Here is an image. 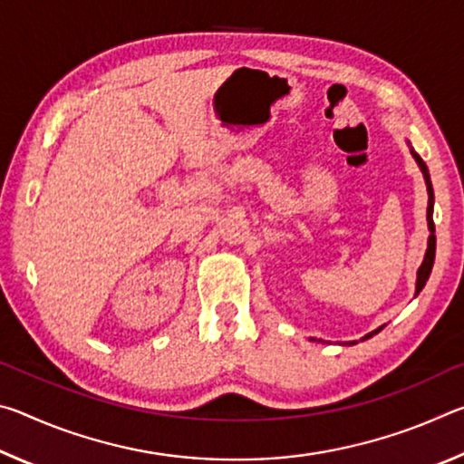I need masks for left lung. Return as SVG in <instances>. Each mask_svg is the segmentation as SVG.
I'll return each mask as SVG.
<instances>
[{"label":"left lung","instance_id":"left-lung-1","mask_svg":"<svg viewBox=\"0 0 464 464\" xmlns=\"http://www.w3.org/2000/svg\"><path fill=\"white\" fill-rule=\"evenodd\" d=\"M407 145H410V140H407ZM410 149H411V155H413L415 163H418L420 169H421L423 179H426V188H428V215H426V218H428L430 237H428V249H426V256H423V262H421V266L418 268V278H415V296H418V295L421 293V288L426 286V282H428L430 274H431V266H434V257H436V235H434V231H436V227H434V188H431V182H430V171H428V166H426V163H423L421 157L413 151V147H410ZM382 327H384V325L376 327L374 332H371V334H366V335L362 337V342H364V340H368V337H372V335L379 334ZM319 342H321V340H319ZM354 343H358V342H348V345H354ZM343 345H345V343H343Z\"/></svg>","mask_w":464,"mask_h":464}]
</instances>
